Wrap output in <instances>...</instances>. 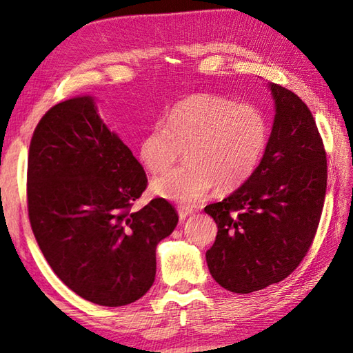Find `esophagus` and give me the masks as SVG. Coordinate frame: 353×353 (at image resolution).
Instances as JSON below:
<instances>
[{
	"label": "esophagus",
	"mask_w": 353,
	"mask_h": 353,
	"mask_svg": "<svg viewBox=\"0 0 353 353\" xmlns=\"http://www.w3.org/2000/svg\"><path fill=\"white\" fill-rule=\"evenodd\" d=\"M177 211H179V219H181V221H185L191 213H193V210L185 208V207H179Z\"/></svg>",
	"instance_id": "1"
}]
</instances>
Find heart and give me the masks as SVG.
I'll return each mask as SVG.
<instances>
[{
    "label": "heart",
    "mask_w": 353,
    "mask_h": 353,
    "mask_svg": "<svg viewBox=\"0 0 353 353\" xmlns=\"http://www.w3.org/2000/svg\"><path fill=\"white\" fill-rule=\"evenodd\" d=\"M268 143L261 108L216 94L188 95L166 110L139 142V160L152 174L165 171L187 148L190 163L152 181L160 197L185 207L197 203L217 183L239 187L258 168Z\"/></svg>",
    "instance_id": "1"
}]
</instances>
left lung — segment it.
<instances>
[{"mask_svg": "<svg viewBox=\"0 0 353 353\" xmlns=\"http://www.w3.org/2000/svg\"><path fill=\"white\" fill-rule=\"evenodd\" d=\"M274 120L267 148L248 181L205 213L217 223L207 252L211 276L233 293L285 279L309 252L327 187L323 139L296 94L268 83Z\"/></svg>", "mask_w": 353, "mask_h": 353, "instance_id": "left-lung-1", "label": "left lung"}]
</instances>
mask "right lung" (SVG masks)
<instances>
[{
	"label": "right lung",
	"instance_id": "obj_1",
	"mask_svg": "<svg viewBox=\"0 0 353 353\" xmlns=\"http://www.w3.org/2000/svg\"><path fill=\"white\" fill-rule=\"evenodd\" d=\"M146 183L91 95L61 101L37 125L28 162L30 227L54 273L83 299L126 305L154 283L156 247L179 217L162 197L132 210Z\"/></svg>",
	"mask_w": 353,
	"mask_h": 353
}]
</instances>
